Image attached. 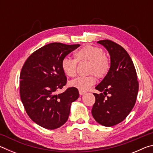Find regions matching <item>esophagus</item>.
<instances>
[{
    "mask_svg": "<svg viewBox=\"0 0 153 153\" xmlns=\"http://www.w3.org/2000/svg\"><path fill=\"white\" fill-rule=\"evenodd\" d=\"M79 94H80V95H83V94H84L85 93H86V92H84V91H81V90H79Z\"/></svg>",
    "mask_w": 153,
    "mask_h": 153,
    "instance_id": "1",
    "label": "esophagus"
}]
</instances>
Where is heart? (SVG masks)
<instances>
[{"instance_id":"b5f03b06","label":"heart","mask_w":153,"mask_h":153,"mask_svg":"<svg viewBox=\"0 0 153 153\" xmlns=\"http://www.w3.org/2000/svg\"><path fill=\"white\" fill-rule=\"evenodd\" d=\"M77 61H85L90 63L88 73L94 74L98 77H104L109 69V63L101 48L88 45L83 46L76 53ZM77 61L65 57L61 62L63 71L67 76L74 77L76 73ZM96 79L93 76L78 77L70 82L71 86L81 91H86L95 84Z\"/></svg>"}]
</instances>
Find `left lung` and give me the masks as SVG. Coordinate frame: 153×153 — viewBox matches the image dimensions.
<instances>
[{"label":"left lung","mask_w":153,"mask_h":153,"mask_svg":"<svg viewBox=\"0 0 153 153\" xmlns=\"http://www.w3.org/2000/svg\"><path fill=\"white\" fill-rule=\"evenodd\" d=\"M97 43L107 49L111 65L107 74L95 88L101 93L93 94L96 101L92 114L100 125L111 127L123 121L132 110L138 95V82L133 62L122 46L108 40Z\"/></svg>","instance_id":"1"}]
</instances>
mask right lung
<instances>
[{
  "label": "right lung",
  "instance_id": "obj_1",
  "mask_svg": "<svg viewBox=\"0 0 153 153\" xmlns=\"http://www.w3.org/2000/svg\"><path fill=\"white\" fill-rule=\"evenodd\" d=\"M80 45L53 42L32 53L20 74V96L27 115L38 126L48 129L60 128L68 120L71 103L79 97L74 87L60 94L67 77L62 60Z\"/></svg>",
  "mask_w": 153,
  "mask_h": 153
}]
</instances>
